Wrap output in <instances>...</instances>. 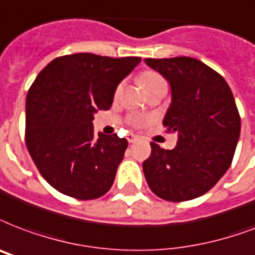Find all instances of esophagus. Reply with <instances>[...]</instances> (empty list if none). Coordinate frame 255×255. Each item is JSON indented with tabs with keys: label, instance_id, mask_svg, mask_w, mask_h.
Here are the masks:
<instances>
[{
	"label": "esophagus",
	"instance_id": "esophagus-1",
	"mask_svg": "<svg viewBox=\"0 0 255 255\" xmlns=\"http://www.w3.org/2000/svg\"><path fill=\"white\" fill-rule=\"evenodd\" d=\"M127 139H128V141H129V143H135V141L137 140V136L133 135V133H129Z\"/></svg>",
	"mask_w": 255,
	"mask_h": 255
}]
</instances>
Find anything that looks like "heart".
I'll use <instances>...</instances> for the list:
<instances>
[{"label": "heart", "mask_w": 255, "mask_h": 255, "mask_svg": "<svg viewBox=\"0 0 255 255\" xmlns=\"http://www.w3.org/2000/svg\"><path fill=\"white\" fill-rule=\"evenodd\" d=\"M162 76L158 75L156 72H144V73H141L140 77H139V81H140L141 87L145 89V92L148 91L151 87H153V85L156 84V83H159V81H162ZM120 89H122V85H119L118 87V89H116V95L120 92ZM133 124H136V126H139V124H141V119H133V122H132Z\"/></svg>", "instance_id": "heart-1"}]
</instances>
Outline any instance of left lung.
<instances>
[{
    "label": "left lung",
    "instance_id": "left-lung-1",
    "mask_svg": "<svg viewBox=\"0 0 255 255\" xmlns=\"http://www.w3.org/2000/svg\"><path fill=\"white\" fill-rule=\"evenodd\" d=\"M170 83L171 104L163 119L178 133L174 149L151 143L143 162L153 194L170 202L206 194L229 170L240 139L241 118L222 76L192 57L145 58Z\"/></svg>",
    "mask_w": 255,
    "mask_h": 255
}]
</instances>
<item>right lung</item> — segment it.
<instances>
[{"mask_svg": "<svg viewBox=\"0 0 255 255\" xmlns=\"http://www.w3.org/2000/svg\"><path fill=\"white\" fill-rule=\"evenodd\" d=\"M140 57L114 58L92 53L50 61L26 97L25 141L44 179L76 199L104 195L114 184L127 139L93 133V115L110 110L120 81Z\"/></svg>", "mask_w": 255, "mask_h": 255, "instance_id": "1", "label": "right lung"}]
</instances>
